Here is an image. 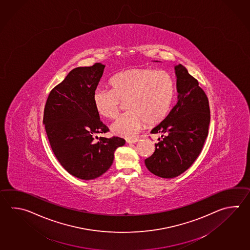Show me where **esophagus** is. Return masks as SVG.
<instances>
[{
    "mask_svg": "<svg viewBox=\"0 0 250 250\" xmlns=\"http://www.w3.org/2000/svg\"><path fill=\"white\" fill-rule=\"evenodd\" d=\"M140 141V139H127L126 140V143H136Z\"/></svg>",
    "mask_w": 250,
    "mask_h": 250,
    "instance_id": "obj_1",
    "label": "esophagus"
}]
</instances>
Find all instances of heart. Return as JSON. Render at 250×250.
<instances>
[{"label":"heart","instance_id":"heart-1","mask_svg":"<svg viewBox=\"0 0 250 250\" xmlns=\"http://www.w3.org/2000/svg\"><path fill=\"white\" fill-rule=\"evenodd\" d=\"M111 89L97 88L92 94L94 107L101 116L114 118L125 102L126 112L111 125L114 134L133 138L146 123L162 122L167 117L175 96V82L166 70L133 67L117 73L109 79Z\"/></svg>","mask_w":250,"mask_h":250}]
</instances>
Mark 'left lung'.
Returning <instances> with one entry per match:
<instances>
[{"instance_id": "obj_1", "label": "left lung", "mask_w": 250, "mask_h": 250, "mask_svg": "<svg viewBox=\"0 0 250 250\" xmlns=\"http://www.w3.org/2000/svg\"><path fill=\"white\" fill-rule=\"evenodd\" d=\"M178 102L151 133H160L155 152L145 159L148 171L158 177L174 178L191 167L208 134V99L186 67L174 66Z\"/></svg>"}]
</instances>
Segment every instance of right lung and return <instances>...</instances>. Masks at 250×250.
Masks as SVG:
<instances>
[{
  "instance_id": "add662e5",
  "label": "right lung",
  "mask_w": 250,
  "mask_h": 250,
  "mask_svg": "<svg viewBox=\"0 0 250 250\" xmlns=\"http://www.w3.org/2000/svg\"><path fill=\"white\" fill-rule=\"evenodd\" d=\"M104 67L95 63L74 68L51 90L44 107L42 122L52 151L65 170L83 180L107 172L115 150L125 143L116 136L94 142L97 134L108 132L92 102Z\"/></svg>"
}]
</instances>
